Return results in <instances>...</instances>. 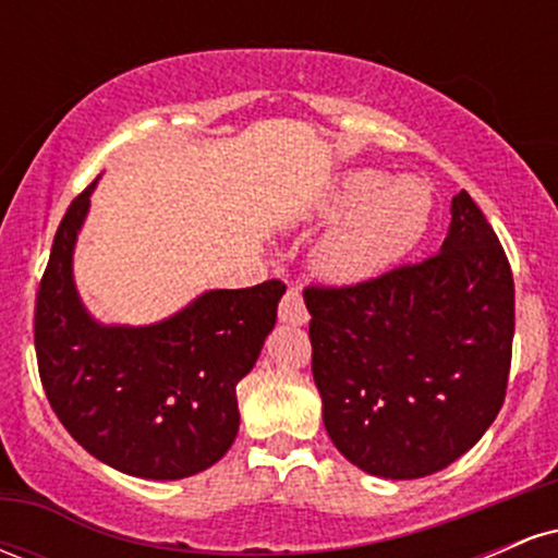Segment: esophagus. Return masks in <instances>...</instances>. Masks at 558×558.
<instances>
[{"mask_svg": "<svg viewBox=\"0 0 558 558\" xmlns=\"http://www.w3.org/2000/svg\"><path fill=\"white\" fill-rule=\"evenodd\" d=\"M278 317H280V323H288V325H306V323H310V312H306L304 299H301V293L296 291V288H288L286 296L280 299Z\"/></svg>", "mask_w": 558, "mask_h": 558, "instance_id": "34e87169", "label": "esophagus"}]
</instances>
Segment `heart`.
<instances>
[{
  "label": "heart",
  "mask_w": 558,
  "mask_h": 558,
  "mask_svg": "<svg viewBox=\"0 0 558 558\" xmlns=\"http://www.w3.org/2000/svg\"><path fill=\"white\" fill-rule=\"evenodd\" d=\"M312 217L332 222L312 248V270L328 283L360 286L420 246L433 220V191L417 175L354 168L315 198Z\"/></svg>",
  "instance_id": "b5f03b06"
}]
</instances>
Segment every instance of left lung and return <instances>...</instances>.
Listing matches in <instances>:
<instances>
[{"label":"left lung","instance_id":"1","mask_svg":"<svg viewBox=\"0 0 558 558\" xmlns=\"http://www.w3.org/2000/svg\"><path fill=\"white\" fill-rule=\"evenodd\" d=\"M312 375L330 440L386 480L446 470L483 438L506 396L514 278L466 191L435 257L369 283L306 288Z\"/></svg>","mask_w":558,"mask_h":558}]
</instances>
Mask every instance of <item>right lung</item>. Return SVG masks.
I'll return each instance as SVG.
<instances>
[{
    "mask_svg": "<svg viewBox=\"0 0 558 558\" xmlns=\"http://www.w3.org/2000/svg\"><path fill=\"white\" fill-rule=\"evenodd\" d=\"M96 183L68 207L38 286V375L65 430L99 462L144 480L191 477L239 435L235 386L257 364L286 286L213 288L151 325L99 323L73 275Z\"/></svg>",
    "mask_w": 558,
    "mask_h": 558,
    "instance_id": "right-lung-1",
    "label": "right lung"
}]
</instances>
